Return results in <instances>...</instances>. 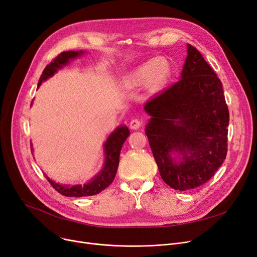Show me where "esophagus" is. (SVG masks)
<instances>
[{
	"label": "esophagus",
	"instance_id": "34e87169",
	"mask_svg": "<svg viewBox=\"0 0 257 257\" xmlns=\"http://www.w3.org/2000/svg\"><path fill=\"white\" fill-rule=\"evenodd\" d=\"M142 125H143V120H141L139 118H132L130 120V128L133 130L139 129L140 127H142Z\"/></svg>",
	"mask_w": 257,
	"mask_h": 257
}]
</instances>
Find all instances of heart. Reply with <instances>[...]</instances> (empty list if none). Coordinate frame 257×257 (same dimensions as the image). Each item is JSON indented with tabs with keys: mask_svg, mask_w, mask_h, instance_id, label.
<instances>
[{
	"mask_svg": "<svg viewBox=\"0 0 257 257\" xmlns=\"http://www.w3.org/2000/svg\"><path fill=\"white\" fill-rule=\"evenodd\" d=\"M171 74L170 62L165 58H155L139 65L125 78L124 82L129 87L146 84L150 91H157L168 83Z\"/></svg>",
	"mask_w": 257,
	"mask_h": 257,
	"instance_id": "1",
	"label": "heart"
}]
</instances>
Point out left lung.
Masks as SVG:
<instances>
[{
  "instance_id": "8db88e82",
  "label": "left lung",
  "mask_w": 257,
  "mask_h": 257,
  "mask_svg": "<svg viewBox=\"0 0 257 257\" xmlns=\"http://www.w3.org/2000/svg\"><path fill=\"white\" fill-rule=\"evenodd\" d=\"M144 108L151 116L145 132L163 180L177 191L206 183L226 158L229 111L221 80L195 47L187 45L181 79Z\"/></svg>"
}]
</instances>
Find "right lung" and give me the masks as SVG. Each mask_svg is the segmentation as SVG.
<instances>
[{
	"label": "right lung",
	"mask_w": 257,
	"mask_h": 257,
	"mask_svg": "<svg viewBox=\"0 0 257 257\" xmlns=\"http://www.w3.org/2000/svg\"><path fill=\"white\" fill-rule=\"evenodd\" d=\"M83 53H84L83 51H67V52L60 53L55 59L45 67V70L38 81L37 87L40 86L43 81L52 77L58 70H60L63 65H66L69 63L71 59L79 57L80 55H82ZM129 134H130V131L127 126H119L110 134L109 138L107 139V141L104 144V151H105L104 167L97 176H94L89 182L83 185L77 184V185L70 186V185H62V184L56 183L55 181L51 180L47 176L46 178L58 193H60L65 197H86V196H93L101 193L107 186H109L111 184V182L115 177L116 170L118 167V161H119L120 149L121 147H123V144L125 143V141L127 140V138L129 137Z\"/></svg>",
	"instance_id": "obj_1"
}]
</instances>
